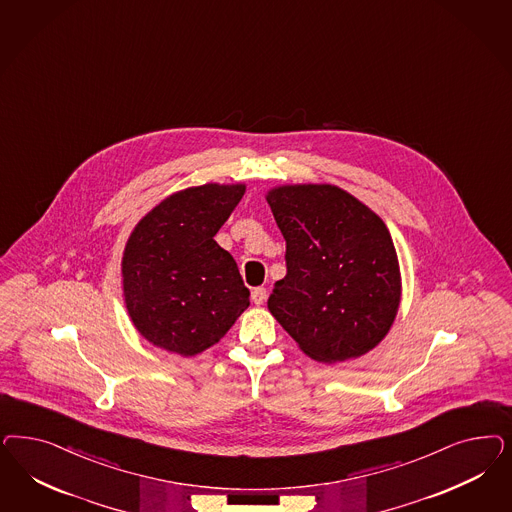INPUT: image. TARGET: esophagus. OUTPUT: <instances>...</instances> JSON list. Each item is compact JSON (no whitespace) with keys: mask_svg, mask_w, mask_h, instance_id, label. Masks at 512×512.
Returning <instances> with one entry per match:
<instances>
[{"mask_svg":"<svg viewBox=\"0 0 512 512\" xmlns=\"http://www.w3.org/2000/svg\"><path fill=\"white\" fill-rule=\"evenodd\" d=\"M267 299V290L265 288H254L252 290V301L256 303V305H264V301Z\"/></svg>","mask_w":512,"mask_h":512,"instance_id":"34e87169","label":"esophagus"}]
</instances>
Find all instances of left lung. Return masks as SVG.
Returning a JSON list of instances; mask_svg holds the SVG:
<instances>
[{
  "mask_svg": "<svg viewBox=\"0 0 512 512\" xmlns=\"http://www.w3.org/2000/svg\"><path fill=\"white\" fill-rule=\"evenodd\" d=\"M267 203L286 241V277L267 299L271 314L316 362H345L377 347L401 297L384 222L331 184L275 188Z\"/></svg>",
  "mask_w": 512,
  "mask_h": 512,
  "instance_id": "8db88e82",
  "label": "left lung"
}]
</instances>
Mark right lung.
Wrapping results in <instances>:
<instances>
[{"instance_id": "obj_1", "label": "right lung", "mask_w": 512, "mask_h": 512, "mask_svg": "<svg viewBox=\"0 0 512 512\" xmlns=\"http://www.w3.org/2000/svg\"><path fill=\"white\" fill-rule=\"evenodd\" d=\"M243 184H203L156 205L122 258L124 297L137 331L156 347L194 356L218 343L250 305V292L216 231Z\"/></svg>"}]
</instances>
